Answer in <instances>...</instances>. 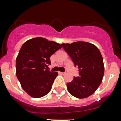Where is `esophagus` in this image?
Listing matches in <instances>:
<instances>
[{
    "instance_id": "1",
    "label": "esophagus",
    "mask_w": 121,
    "mask_h": 121,
    "mask_svg": "<svg viewBox=\"0 0 121 121\" xmlns=\"http://www.w3.org/2000/svg\"><path fill=\"white\" fill-rule=\"evenodd\" d=\"M59 73L61 74V75H64L65 73H64V72H59Z\"/></svg>"
}]
</instances>
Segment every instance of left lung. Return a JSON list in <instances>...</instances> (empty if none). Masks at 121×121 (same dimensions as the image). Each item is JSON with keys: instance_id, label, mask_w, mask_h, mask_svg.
<instances>
[{"instance_id": "obj_1", "label": "left lung", "mask_w": 121, "mask_h": 121, "mask_svg": "<svg viewBox=\"0 0 121 121\" xmlns=\"http://www.w3.org/2000/svg\"><path fill=\"white\" fill-rule=\"evenodd\" d=\"M61 45L79 71L80 77H74L66 84L68 91L78 99L88 97L99 86L104 74L103 58L99 49L93 44L85 41Z\"/></svg>"}]
</instances>
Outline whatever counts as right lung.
<instances>
[{"label": "right lung", "mask_w": 121, "mask_h": 121, "mask_svg": "<svg viewBox=\"0 0 121 121\" xmlns=\"http://www.w3.org/2000/svg\"><path fill=\"white\" fill-rule=\"evenodd\" d=\"M60 44L43 38H35L22 44L16 61V76L22 88L34 98L47 95L58 72L48 70L50 57L61 48Z\"/></svg>", "instance_id": "right-lung-1"}]
</instances>
